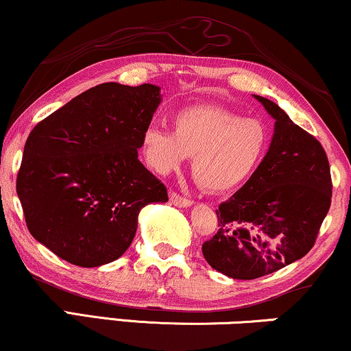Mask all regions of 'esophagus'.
<instances>
[{
  "mask_svg": "<svg viewBox=\"0 0 351 351\" xmlns=\"http://www.w3.org/2000/svg\"><path fill=\"white\" fill-rule=\"evenodd\" d=\"M169 199H171L172 204L177 206V208H190V206L193 204L190 199L184 198V196H179L177 193H174V191L169 193Z\"/></svg>",
  "mask_w": 351,
  "mask_h": 351,
  "instance_id": "1",
  "label": "esophagus"
}]
</instances>
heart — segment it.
I'll use <instances>...</instances> for the list:
<instances>
[{"label":"heart","instance_id":"1","mask_svg":"<svg viewBox=\"0 0 351 351\" xmlns=\"http://www.w3.org/2000/svg\"><path fill=\"white\" fill-rule=\"evenodd\" d=\"M267 124L241 118L217 105H193L174 117V132L150 126L142 136V156L153 171L167 176L189 156L195 180L210 193L244 184L265 156Z\"/></svg>","mask_w":351,"mask_h":351}]
</instances>
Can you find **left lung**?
Instances as JSON below:
<instances>
[{"instance_id":"8db88e82","label":"left lung","mask_w":351,"mask_h":351,"mask_svg":"<svg viewBox=\"0 0 351 351\" xmlns=\"http://www.w3.org/2000/svg\"><path fill=\"white\" fill-rule=\"evenodd\" d=\"M275 119L261 166L215 210L219 230L203 244L214 270L233 280H256L299 261L313 247L332 196L324 148L262 95Z\"/></svg>"}]
</instances>
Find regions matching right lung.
I'll return each mask as SVG.
<instances>
[{"label": "right lung", "mask_w": 351, "mask_h": 351, "mask_svg": "<svg viewBox=\"0 0 351 351\" xmlns=\"http://www.w3.org/2000/svg\"><path fill=\"white\" fill-rule=\"evenodd\" d=\"M160 104V86L104 83L36 124L23 148L17 196L38 243L84 268L126 252L138 213L167 201L166 186L137 158Z\"/></svg>", "instance_id": "1"}]
</instances>
